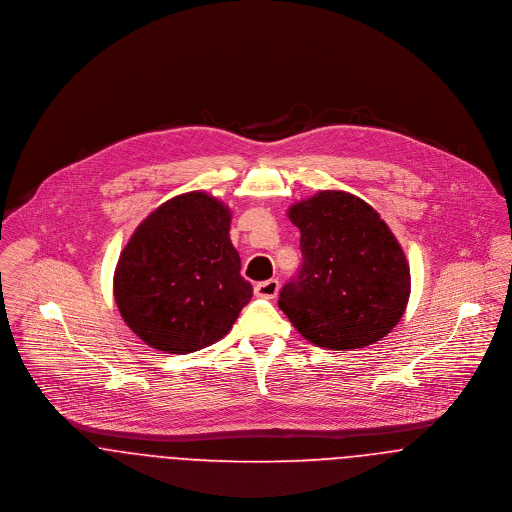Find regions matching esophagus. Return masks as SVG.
Segmentation results:
<instances>
[{
    "instance_id": "obj_1",
    "label": "esophagus",
    "mask_w": 512,
    "mask_h": 512,
    "mask_svg": "<svg viewBox=\"0 0 512 512\" xmlns=\"http://www.w3.org/2000/svg\"><path fill=\"white\" fill-rule=\"evenodd\" d=\"M279 281L277 279H269L263 283L255 284V294L261 298H275L279 294Z\"/></svg>"
}]
</instances>
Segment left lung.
<instances>
[{"instance_id": "8db88e82", "label": "left lung", "mask_w": 512, "mask_h": 512, "mask_svg": "<svg viewBox=\"0 0 512 512\" xmlns=\"http://www.w3.org/2000/svg\"><path fill=\"white\" fill-rule=\"evenodd\" d=\"M302 267L279 308L314 345L351 351L385 338L404 314L410 269L381 216L361 198L322 190L288 208Z\"/></svg>"}]
</instances>
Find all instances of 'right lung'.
<instances>
[{
	"mask_svg": "<svg viewBox=\"0 0 512 512\" xmlns=\"http://www.w3.org/2000/svg\"><path fill=\"white\" fill-rule=\"evenodd\" d=\"M229 224L220 200L186 192L137 226L114 273L115 304L137 338L159 351L192 353L228 334L253 296Z\"/></svg>",
	"mask_w": 512,
	"mask_h": 512,
	"instance_id": "right-lung-1",
	"label": "right lung"
}]
</instances>
